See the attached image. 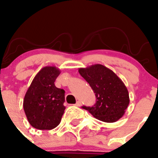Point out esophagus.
<instances>
[{
    "label": "esophagus",
    "mask_w": 158,
    "mask_h": 158,
    "mask_svg": "<svg viewBox=\"0 0 158 158\" xmlns=\"http://www.w3.org/2000/svg\"><path fill=\"white\" fill-rule=\"evenodd\" d=\"M75 106H81V102H80L79 101H78L76 102V104H75Z\"/></svg>",
    "instance_id": "obj_1"
}]
</instances>
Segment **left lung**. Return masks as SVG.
Returning a JSON list of instances; mask_svg holds the SVG:
<instances>
[{
  "instance_id": "obj_1",
  "label": "left lung",
  "mask_w": 158,
  "mask_h": 158,
  "mask_svg": "<svg viewBox=\"0 0 158 158\" xmlns=\"http://www.w3.org/2000/svg\"><path fill=\"white\" fill-rule=\"evenodd\" d=\"M79 72L89 83L97 98L94 106L82 108L106 123H114L121 118L130 102L127 88L121 79L101 64L79 68Z\"/></svg>"
}]
</instances>
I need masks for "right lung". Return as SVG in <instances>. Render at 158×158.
I'll return each instance as SVG.
<instances>
[{"mask_svg": "<svg viewBox=\"0 0 158 158\" xmlns=\"http://www.w3.org/2000/svg\"><path fill=\"white\" fill-rule=\"evenodd\" d=\"M55 66L42 68L26 92L23 109L28 122L39 130H52L59 125L66 107L65 91L54 84L60 75Z\"/></svg>", "mask_w": 158, "mask_h": 158, "instance_id": "obj_1", "label": "right lung"}]
</instances>
